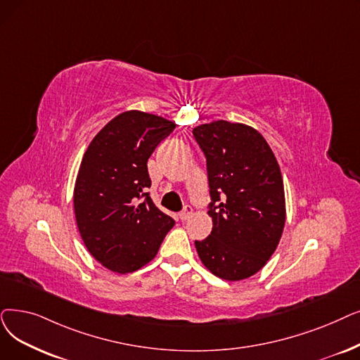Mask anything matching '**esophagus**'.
<instances>
[{
    "label": "esophagus",
    "mask_w": 360,
    "mask_h": 360,
    "mask_svg": "<svg viewBox=\"0 0 360 360\" xmlns=\"http://www.w3.org/2000/svg\"><path fill=\"white\" fill-rule=\"evenodd\" d=\"M191 214H193V207L191 206H185L184 210L179 213L181 221H188V219L191 217Z\"/></svg>",
    "instance_id": "esophagus-1"
}]
</instances>
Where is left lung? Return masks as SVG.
I'll return each instance as SVG.
<instances>
[{"instance_id":"1","label":"left lung","mask_w":360,"mask_h":360,"mask_svg":"<svg viewBox=\"0 0 360 360\" xmlns=\"http://www.w3.org/2000/svg\"><path fill=\"white\" fill-rule=\"evenodd\" d=\"M193 134L207 159L212 233L195 241L201 263L217 278L257 274L285 225L284 181L263 135L244 123L213 120Z\"/></svg>"}]
</instances>
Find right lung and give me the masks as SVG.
<instances>
[{"mask_svg": "<svg viewBox=\"0 0 360 360\" xmlns=\"http://www.w3.org/2000/svg\"><path fill=\"white\" fill-rule=\"evenodd\" d=\"M175 127L151 113L123 112L84 154L73 190L76 225L91 256L115 274H131L151 262L175 225L147 193V162Z\"/></svg>", "mask_w": 360, "mask_h": 360, "instance_id": "1", "label": "right lung"}]
</instances>
